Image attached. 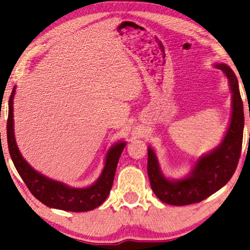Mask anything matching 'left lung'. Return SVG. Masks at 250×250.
Here are the masks:
<instances>
[{"label": "left lung", "mask_w": 250, "mask_h": 250, "mask_svg": "<svg viewBox=\"0 0 250 250\" xmlns=\"http://www.w3.org/2000/svg\"><path fill=\"white\" fill-rule=\"evenodd\" d=\"M228 79L231 92V113L226 133L219 146L201 155L188 174L170 179L163 174L154 150L147 146V175L156 197L168 205L183 206L205 200L231 179L243 145L244 105L238 80L229 66L215 64Z\"/></svg>", "instance_id": "left-lung-1"}]
</instances>
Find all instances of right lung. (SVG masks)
<instances>
[{
  "label": "right lung",
  "mask_w": 250,
  "mask_h": 250,
  "mask_svg": "<svg viewBox=\"0 0 250 250\" xmlns=\"http://www.w3.org/2000/svg\"><path fill=\"white\" fill-rule=\"evenodd\" d=\"M16 87L13 88L8 100L7 119V145L11 159L20 176L29 191L44 205L52 208L67 211H88L100 206L108 197L115 179L118 161L126 145L119 141L108 150L104 159V167L94 184L86 188H71L62 182L49 179L33 168L21 154L16 145L14 134L13 103Z\"/></svg>",
  "instance_id": "obj_1"
}]
</instances>
